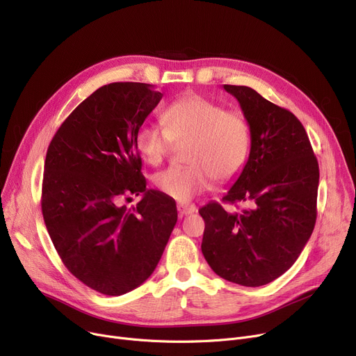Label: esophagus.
<instances>
[{
  "label": "esophagus",
  "instance_id": "1",
  "mask_svg": "<svg viewBox=\"0 0 356 356\" xmlns=\"http://www.w3.org/2000/svg\"><path fill=\"white\" fill-rule=\"evenodd\" d=\"M177 211H179L180 216H184V215L195 213L196 212V207H195V204H192V203H179L177 204Z\"/></svg>",
  "mask_w": 356,
  "mask_h": 356
}]
</instances>
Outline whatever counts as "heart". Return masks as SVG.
Wrapping results in <instances>:
<instances>
[{
    "mask_svg": "<svg viewBox=\"0 0 356 356\" xmlns=\"http://www.w3.org/2000/svg\"><path fill=\"white\" fill-rule=\"evenodd\" d=\"M164 127L143 124L136 133L140 156L152 165L183 145L184 167L167 168L154 176L156 188L179 202L189 200L212 188L213 179L225 183L244 168L251 149V129L244 114L197 93H188L168 104Z\"/></svg>",
    "mask_w": 356,
    "mask_h": 356,
    "instance_id": "1",
    "label": "heart"
}]
</instances>
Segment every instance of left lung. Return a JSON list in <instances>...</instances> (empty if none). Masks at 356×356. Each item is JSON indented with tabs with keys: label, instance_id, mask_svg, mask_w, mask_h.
Masks as SVG:
<instances>
[{
	"label": "left lung",
	"instance_id": "obj_1",
	"mask_svg": "<svg viewBox=\"0 0 356 356\" xmlns=\"http://www.w3.org/2000/svg\"><path fill=\"white\" fill-rule=\"evenodd\" d=\"M223 89L238 99L248 121L251 152L222 202H247L250 208H200L202 252L219 277L259 287L284 274L307 244L317 216L319 164L305 127L289 109L248 86Z\"/></svg>",
	"mask_w": 356,
	"mask_h": 356
}]
</instances>
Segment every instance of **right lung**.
<instances>
[{"label":"right lung","mask_w":356,"mask_h":356,"mask_svg":"<svg viewBox=\"0 0 356 356\" xmlns=\"http://www.w3.org/2000/svg\"><path fill=\"white\" fill-rule=\"evenodd\" d=\"M163 97L148 83L101 86L51 138L42 212L53 245L79 282L106 296L153 274L177 222L176 202L145 189L136 133ZM141 195L127 210L120 200Z\"/></svg>","instance_id":"add662e5"}]
</instances>
